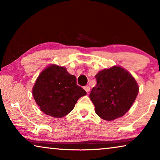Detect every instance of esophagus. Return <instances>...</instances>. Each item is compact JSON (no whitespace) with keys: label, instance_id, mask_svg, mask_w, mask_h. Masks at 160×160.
Listing matches in <instances>:
<instances>
[{"label":"esophagus","instance_id":"esophagus-1","mask_svg":"<svg viewBox=\"0 0 160 160\" xmlns=\"http://www.w3.org/2000/svg\"><path fill=\"white\" fill-rule=\"evenodd\" d=\"M84 90L86 91L87 93H88L90 90V88L89 86H85V87H84Z\"/></svg>","mask_w":160,"mask_h":160}]
</instances>
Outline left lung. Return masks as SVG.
Returning <instances> with one entry per match:
<instances>
[{
    "mask_svg": "<svg viewBox=\"0 0 160 160\" xmlns=\"http://www.w3.org/2000/svg\"><path fill=\"white\" fill-rule=\"evenodd\" d=\"M97 85L90 94L95 113L106 121L123 116L131 109L139 92L134 77L123 68L113 66L97 72Z\"/></svg>",
    "mask_w": 160,
    "mask_h": 160,
    "instance_id": "obj_1",
    "label": "left lung"
}]
</instances>
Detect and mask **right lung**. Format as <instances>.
I'll use <instances>...</instances> for the list:
<instances>
[{
  "label": "right lung",
  "instance_id": "obj_1",
  "mask_svg": "<svg viewBox=\"0 0 160 160\" xmlns=\"http://www.w3.org/2000/svg\"><path fill=\"white\" fill-rule=\"evenodd\" d=\"M76 83V77L70 75L66 68L51 64L37 78L32 95L42 112L62 118L74 109L78 99L87 94Z\"/></svg>",
  "mask_w": 160,
  "mask_h": 160
}]
</instances>
